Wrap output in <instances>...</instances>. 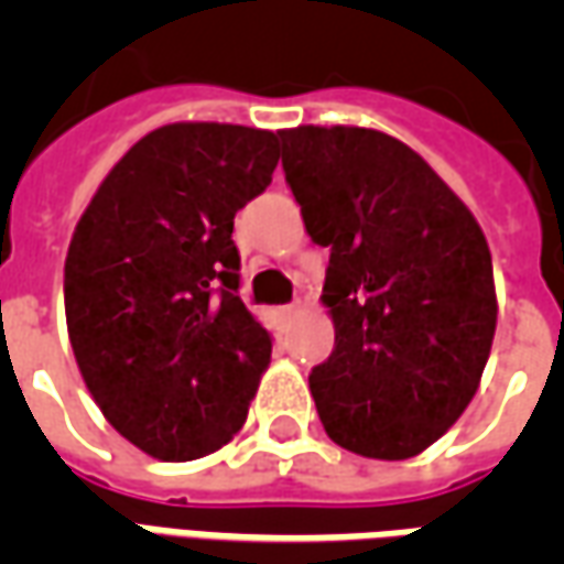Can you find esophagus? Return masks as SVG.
I'll list each match as a JSON object with an SVG mask.
<instances>
[{
	"label": "esophagus",
	"mask_w": 564,
	"mask_h": 564,
	"mask_svg": "<svg viewBox=\"0 0 564 564\" xmlns=\"http://www.w3.org/2000/svg\"><path fill=\"white\" fill-rule=\"evenodd\" d=\"M295 314H299V302H290V305L281 307V317L283 319H293Z\"/></svg>",
	"instance_id": "34e87169"
}]
</instances>
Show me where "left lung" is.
I'll return each instance as SVG.
<instances>
[{
	"mask_svg": "<svg viewBox=\"0 0 564 564\" xmlns=\"http://www.w3.org/2000/svg\"><path fill=\"white\" fill-rule=\"evenodd\" d=\"M281 162L311 241L329 247L335 350L311 375L326 435L408 459L477 392L496 283L480 226L423 156L378 129H283Z\"/></svg>",
	"mask_w": 564,
	"mask_h": 564,
	"instance_id": "obj_1",
	"label": "left lung"
}]
</instances>
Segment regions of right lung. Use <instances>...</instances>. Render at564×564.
<instances>
[{
  "instance_id": "add662e5",
  "label": "right lung",
  "mask_w": 564,
  "mask_h": 564,
  "mask_svg": "<svg viewBox=\"0 0 564 564\" xmlns=\"http://www.w3.org/2000/svg\"><path fill=\"white\" fill-rule=\"evenodd\" d=\"M274 165L265 129L162 127L117 162L72 235V350L108 423L153 459L208 456L245 425L271 338L238 299L232 226Z\"/></svg>"
}]
</instances>
